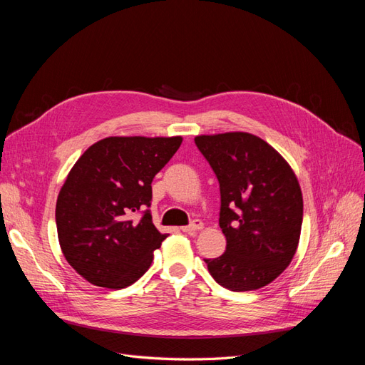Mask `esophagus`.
Returning a JSON list of instances; mask_svg holds the SVG:
<instances>
[{"label": "esophagus", "mask_w": 365, "mask_h": 365, "mask_svg": "<svg viewBox=\"0 0 365 365\" xmlns=\"http://www.w3.org/2000/svg\"><path fill=\"white\" fill-rule=\"evenodd\" d=\"M204 228V224L201 222V220H193V222L190 224V225H187V227H182L181 230L184 231V233H196V231H200V230H202Z\"/></svg>", "instance_id": "1"}]
</instances>
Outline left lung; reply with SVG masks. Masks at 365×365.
<instances>
[{
    "label": "left lung",
    "mask_w": 365,
    "mask_h": 365,
    "mask_svg": "<svg viewBox=\"0 0 365 365\" xmlns=\"http://www.w3.org/2000/svg\"><path fill=\"white\" fill-rule=\"evenodd\" d=\"M220 187L219 227L227 250L208 272L236 292L260 289L289 267L300 242L303 195L280 153L248 132L195 137Z\"/></svg>",
    "instance_id": "obj_1"
}]
</instances>
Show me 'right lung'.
Returning <instances> with one entry per match:
<instances>
[{"mask_svg": "<svg viewBox=\"0 0 365 365\" xmlns=\"http://www.w3.org/2000/svg\"><path fill=\"white\" fill-rule=\"evenodd\" d=\"M182 137H106L88 148L67 175L56 202L59 245L91 284L123 289L135 283L168 235L152 224V180Z\"/></svg>", "mask_w": 365, "mask_h": 365, "instance_id": "obj_1", "label": "right lung"}]
</instances>
